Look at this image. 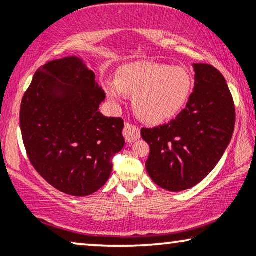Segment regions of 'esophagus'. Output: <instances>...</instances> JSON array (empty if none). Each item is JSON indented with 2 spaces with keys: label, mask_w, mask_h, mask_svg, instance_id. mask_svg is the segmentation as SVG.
Listing matches in <instances>:
<instances>
[{
  "label": "esophagus",
  "mask_w": 256,
  "mask_h": 256,
  "mask_svg": "<svg viewBox=\"0 0 256 256\" xmlns=\"http://www.w3.org/2000/svg\"><path fill=\"white\" fill-rule=\"evenodd\" d=\"M122 134H124L125 140L128 143H134V140H140V128L130 122H126L122 130Z\"/></svg>",
  "instance_id": "obj_1"
}]
</instances>
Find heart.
<instances>
[{
    "label": "heart",
    "mask_w": 256,
    "mask_h": 256,
    "mask_svg": "<svg viewBox=\"0 0 256 256\" xmlns=\"http://www.w3.org/2000/svg\"><path fill=\"white\" fill-rule=\"evenodd\" d=\"M106 93L114 102L124 93L134 95V110L149 124H162L174 119L188 101L192 76L182 66L140 63L125 66L116 81L106 83Z\"/></svg>",
    "instance_id": "1"
}]
</instances>
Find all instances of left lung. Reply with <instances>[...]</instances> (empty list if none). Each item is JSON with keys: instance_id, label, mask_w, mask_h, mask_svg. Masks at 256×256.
<instances>
[{"instance_id": "1", "label": "left lung", "mask_w": 256, "mask_h": 256, "mask_svg": "<svg viewBox=\"0 0 256 256\" xmlns=\"http://www.w3.org/2000/svg\"><path fill=\"white\" fill-rule=\"evenodd\" d=\"M194 90L176 118L140 130L150 146L148 174L170 192L192 188L204 180L220 162L235 128V104L224 76L208 64H194Z\"/></svg>"}]
</instances>
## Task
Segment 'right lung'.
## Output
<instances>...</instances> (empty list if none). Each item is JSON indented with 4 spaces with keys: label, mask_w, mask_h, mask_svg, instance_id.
I'll return each mask as SVG.
<instances>
[{
    "label": "right lung",
    "mask_w": 256,
    "mask_h": 256,
    "mask_svg": "<svg viewBox=\"0 0 256 256\" xmlns=\"http://www.w3.org/2000/svg\"><path fill=\"white\" fill-rule=\"evenodd\" d=\"M104 98L95 74L80 58L66 57L40 66L21 101L27 156L40 176L66 194L100 190L124 148V120L98 110Z\"/></svg>",
    "instance_id": "obj_1"
}]
</instances>
